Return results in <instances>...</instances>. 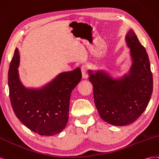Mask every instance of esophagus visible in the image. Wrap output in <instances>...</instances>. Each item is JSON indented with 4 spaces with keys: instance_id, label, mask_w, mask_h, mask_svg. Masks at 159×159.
Returning <instances> with one entry per match:
<instances>
[{
    "instance_id": "1",
    "label": "esophagus",
    "mask_w": 159,
    "mask_h": 159,
    "mask_svg": "<svg viewBox=\"0 0 159 159\" xmlns=\"http://www.w3.org/2000/svg\"><path fill=\"white\" fill-rule=\"evenodd\" d=\"M81 71H82V76H83V79H86L88 77V75L87 73V66L83 65L81 66Z\"/></svg>"
}]
</instances>
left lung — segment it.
Returning <instances> with one entry per match:
<instances>
[{
  "instance_id": "8db88e82",
  "label": "left lung",
  "mask_w": 159,
  "mask_h": 159,
  "mask_svg": "<svg viewBox=\"0 0 159 159\" xmlns=\"http://www.w3.org/2000/svg\"><path fill=\"white\" fill-rule=\"evenodd\" d=\"M130 48L131 66L129 71L113 77L105 70H89L93 84L95 106L101 119L114 126L133 123L148 106L152 93L153 80L146 49L133 30L125 36Z\"/></svg>"
}]
</instances>
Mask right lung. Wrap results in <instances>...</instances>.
Here are the masks:
<instances>
[{"instance_id": "right-lung-1", "label": "right lung", "mask_w": 159, "mask_h": 159, "mask_svg": "<svg viewBox=\"0 0 159 159\" xmlns=\"http://www.w3.org/2000/svg\"><path fill=\"white\" fill-rule=\"evenodd\" d=\"M20 54L15 49L8 70L9 95L20 121L33 132L52 136L65 129L69 120L70 94L82 78L80 68L58 74L39 87H27L20 78Z\"/></svg>"}]
</instances>
